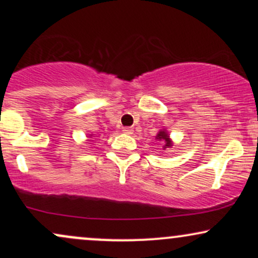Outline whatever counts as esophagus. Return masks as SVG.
Masks as SVG:
<instances>
[{"instance_id":"esophagus-1","label":"esophagus","mask_w":258,"mask_h":258,"mask_svg":"<svg viewBox=\"0 0 258 258\" xmlns=\"http://www.w3.org/2000/svg\"><path fill=\"white\" fill-rule=\"evenodd\" d=\"M122 132L126 133V135H132V133H133V128H132V127H123Z\"/></svg>"}]
</instances>
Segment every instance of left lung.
<instances>
[{
  "mask_svg": "<svg viewBox=\"0 0 258 258\" xmlns=\"http://www.w3.org/2000/svg\"><path fill=\"white\" fill-rule=\"evenodd\" d=\"M156 139H160V141H162L165 143V147L164 148H167V147H171L172 146V144H171V142H170V139H168V136H167V133L165 132V131H161V132H159V135L156 136Z\"/></svg>",
  "mask_w": 258,
  "mask_h": 258,
  "instance_id": "8db88e82",
  "label": "left lung"
}]
</instances>
